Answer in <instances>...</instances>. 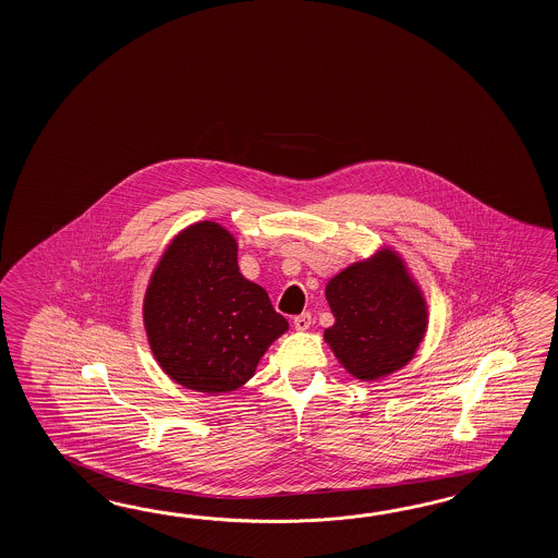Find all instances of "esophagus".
Wrapping results in <instances>:
<instances>
[{
	"label": "esophagus",
	"mask_w": 558,
	"mask_h": 558,
	"mask_svg": "<svg viewBox=\"0 0 558 558\" xmlns=\"http://www.w3.org/2000/svg\"><path fill=\"white\" fill-rule=\"evenodd\" d=\"M311 320H313L311 313H301V315H296L295 319H293L296 331H307L308 327H311Z\"/></svg>",
	"instance_id": "1"
}]
</instances>
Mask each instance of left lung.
I'll use <instances>...</instances> for the list:
<instances>
[{"mask_svg":"<svg viewBox=\"0 0 558 558\" xmlns=\"http://www.w3.org/2000/svg\"><path fill=\"white\" fill-rule=\"evenodd\" d=\"M325 296L335 317L325 341L356 379L403 368L425 339L427 301L397 251L349 265L327 283Z\"/></svg>","mask_w":558,"mask_h":558,"instance_id":"left-lung-1","label":"left lung"}]
</instances>
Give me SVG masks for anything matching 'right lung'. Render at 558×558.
Instances as JSON below:
<instances>
[{"instance_id": "add662e5", "label": "right lung", "mask_w": 558, "mask_h": 558, "mask_svg": "<svg viewBox=\"0 0 558 558\" xmlns=\"http://www.w3.org/2000/svg\"><path fill=\"white\" fill-rule=\"evenodd\" d=\"M143 325L159 367L199 392L245 385L289 329L267 291L239 274L238 241L214 221L171 239L145 291Z\"/></svg>"}]
</instances>
